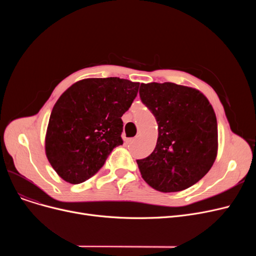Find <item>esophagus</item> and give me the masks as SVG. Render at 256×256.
<instances>
[{"mask_svg": "<svg viewBox=\"0 0 256 256\" xmlns=\"http://www.w3.org/2000/svg\"><path fill=\"white\" fill-rule=\"evenodd\" d=\"M134 141H135V138H128V139H126V143H128V144L132 143Z\"/></svg>", "mask_w": 256, "mask_h": 256, "instance_id": "1", "label": "esophagus"}]
</instances>
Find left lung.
Returning a JSON list of instances; mask_svg holds the SVG:
<instances>
[{
  "mask_svg": "<svg viewBox=\"0 0 256 256\" xmlns=\"http://www.w3.org/2000/svg\"><path fill=\"white\" fill-rule=\"evenodd\" d=\"M139 94L158 128L152 154L137 160L143 180L163 193L188 189L217 158L218 126L210 102L195 88L169 82L141 84Z\"/></svg>",
  "mask_w": 256,
  "mask_h": 256,
  "instance_id": "left-lung-1",
  "label": "left lung"
}]
</instances>
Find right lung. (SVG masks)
<instances>
[{
    "label": "right lung",
    "instance_id": "add662e5",
    "mask_svg": "<svg viewBox=\"0 0 256 256\" xmlns=\"http://www.w3.org/2000/svg\"><path fill=\"white\" fill-rule=\"evenodd\" d=\"M139 83L119 78L80 80L54 106L46 134V154L58 176L80 184L122 145V116L138 93Z\"/></svg>",
    "mask_w": 256,
    "mask_h": 256
}]
</instances>
